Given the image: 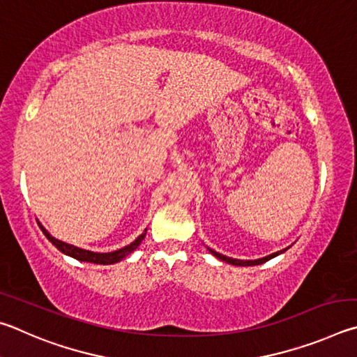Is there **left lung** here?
<instances>
[{
    "instance_id": "8db88e82",
    "label": "left lung",
    "mask_w": 357,
    "mask_h": 357,
    "mask_svg": "<svg viewBox=\"0 0 357 357\" xmlns=\"http://www.w3.org/2000/svg\"><path fill=\"white\" fill-rule=\"evenodd\" d=\"M207 249H208V251H210L211 254L215 255V257H218V259L222 260V261H227V264L234 265V266H254V265H261V264H265V261L274 259V257H276V255L282 254V252L285 251V249H282V251H278V252L270 254V255H266V257H261V259H257V260H240V259H232V257H227V255H222V254H220V252L213 251V249H211V248H207Z\"/></svg>"
}]
</instances>
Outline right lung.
I'll list each match as a JSON object with an SVG mask.
<instances>
[{
    "label": "right lung",
    "instance_id": "1",
    "mask_svg": "<svg viewBox=\"0 0 357 357\" xmlns=\"http://www.w3.org/2000/svg\"><path fill=\"white\" fill-rule=\"evenodd\" d=\"M37 224H39V227L42 229L43 235H45L47 238L52 241L53 245L58 248L62 254L68 255V257L77 259L79 261H89V264H97V265H112V264H117V261H121L122 259L127 257L128 254L136 251V248L141 245V241L144 240V236H146V232H147V229H146L133 243H130V245L123 246L122 249H117V251H112V252H102V254H100V252L86 251V249H81V248L68 245V243H64V241H61L58 238H54V236L50 235L48 230L43 227L40 222H37Z\"/></svg>",
    "mask_w": 357,
    "mask_h": 357
}]
</instances>
